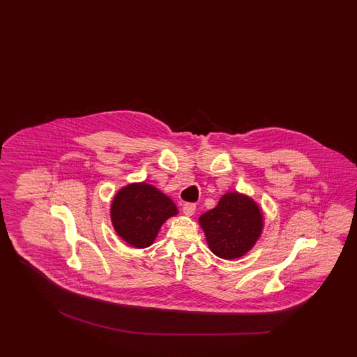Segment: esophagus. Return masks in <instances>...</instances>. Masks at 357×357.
<instances>
[{
    "mask_svg": "<svg viewBox=\"0 0 357 357\" xmlns=\"http://www.w3.org/2000/svg\"><path fill=\"white\" fill-rule=\"evenodd\" d=\"M195 204H192V203H186V204H183L182 206V212L183 214L186 215V217H191L194 213H195Z\"/></svg>",
    "mask_w": 357,
    "mask_h": 357,
    "instance_id": "1",
    "label": "esophagus"
}]
</instances>
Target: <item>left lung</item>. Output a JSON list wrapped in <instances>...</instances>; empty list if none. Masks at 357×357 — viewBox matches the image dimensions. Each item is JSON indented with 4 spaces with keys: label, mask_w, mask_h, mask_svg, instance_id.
I'll list each match as a JSON object with an SVG mask.
<instances>
[{
    "label": "left lung",
    "mask_w": 357,
    "mask_h": 357,
    "mask_svg": "<svg viewBox=\"0 0 357 357\" xmlns=\"http://www.w3.org/2000/svg\"><path fill=\"white\" fill-rule=\"evenodd\" d=\"M206 243L218 258H241L255 246L264 228V214L252 197L229 191L215 208L199 217Z\"/></svg>",
    "instance_id": "left-lung-1"
}]
</instances>
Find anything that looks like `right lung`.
Wrapping results in <instances>:
<instances>
[{
  "label": "right lung",
  "mask_w": 357,
  "mask_h": 357,
  "mask_svg": "<svg viewBox=\"0 0 357 357\" xmlns=\"http://www.w3.org/2000/svg\"><path fill=\"white\" fill-rule=\"evenodd\" d=\"M114 232L130 246L149 248L162 225L178 214L174 200L146 182H131L116 192L111 202Z\"/></svg>",
  "instance_id": "right-lung-1"
}]
</instances>
